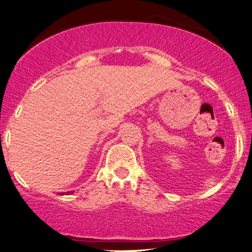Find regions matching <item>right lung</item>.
<instances>
[{
    "label": "right lung",
    "mask_w": 252,
    "mask_h": 252,
    "mask_svg": "<svg viewBox=\"0 0 252 252\" xmlns=\"http://www.w3.org/2000/svg\"><path fill=\"white\" fill-rule=\"evenodd\" d=\"M70 193H73V192H67V193H64V192H61L60 194H70Z\"/></svg>",
    "instance_id": "1"
}]
</instances>
